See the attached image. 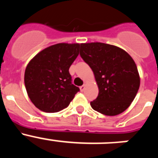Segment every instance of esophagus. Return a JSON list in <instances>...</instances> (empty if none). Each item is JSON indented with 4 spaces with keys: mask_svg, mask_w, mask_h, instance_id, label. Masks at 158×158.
<instances>
[{
    "mask_svg": "<svg viewBox=\"0 0 158 158\" xmlns=\"http://www.w3.org/2000/svg\"><path fill=\"white\" fill-rule=\"evenodd\" d=\"M85 87H86L85 85H82V86H81V87H80V90H81V92L85 91Z\"/></svg>",
    "mask_w": 158,
    "mask_h": 158,
    "instance_id": "34e87169",
    "label": "esophagus"
}]
</instances>
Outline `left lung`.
<instances>
[{"instance_id": "obj_1", "label": "left lung", "mask_w": 158, "mask_h": 158, "mask_svg": "<svg viewBox=\"0 0 158 158\" xmlns=\"http://www.w3.org/2000/svg\"><path fill=\"white\" fill-rule=\"evenodd\" d=\"M80 54L93 70L99 89L91 107L108 116L127 109L140 86L138 68L131 55L120 47L103 43H81Z\"/></svg>"}]
</instances>
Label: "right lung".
I'll list each match as a JSON object with an SVG mask.
<instances>
[{"label": "right lung", "instance_id": "add662e5", "mask_svg": "<svg viewBox=\"0 0 158 158\" xmlns=\"http://www.w3.org/2000/svg\"><path fill=\"white\" fill-rule=\"evenodd\" d=\"M79 43H57L38 53L24 73L31 101L44 112H58L69 106L80 89L71 83L69 69L79 54Z\"/></svg>", "mask_w": 158, "mask_h": 158}]
</instances>
